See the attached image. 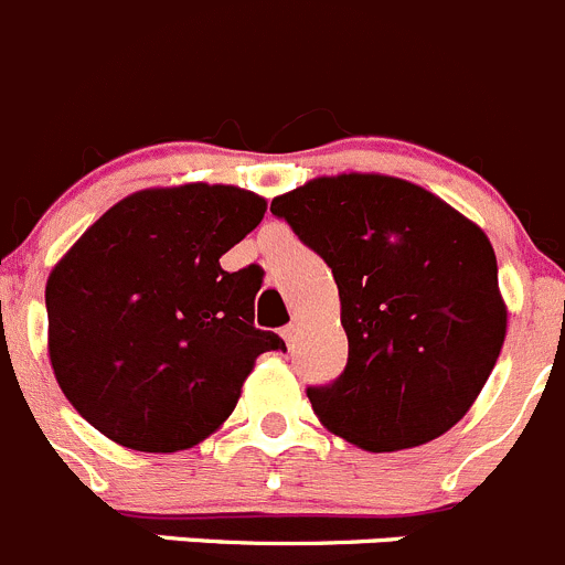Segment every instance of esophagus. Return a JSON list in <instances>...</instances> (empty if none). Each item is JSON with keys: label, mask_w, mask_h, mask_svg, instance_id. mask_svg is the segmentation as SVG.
Listing matches in <instances>:
<instances>
[{"label": "esophagus", "mask_w": 565, "mask_h": 565, "mask_svg": "<svg viewBox=\"0 0 565 565\" xmlns=\"http://www.w3.org/2000/svg\"><path fill=\"white\" fill-rule=\"evenodd\" d=\"M295 334H298V326H295V323L284 326V329H281V337H284V342H292V340H295Z\"/></svg>", "instance_id": "obj_1"}]
</instances>
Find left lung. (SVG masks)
<instances>
[{
    "label": "left lung",
    "instance_id": "obj_1",
    "mask_svg": "<svg viewBox=\"0 0 565 565\" xmlns=\"http://www.w3.org/2000/svg\"><path fill=\"white\" fill-rule=\"evenodd\" d=\"M270 211L323 256L340 289L348 365L307 390L320 424L365 451L449 431L508 334L484 231L418 183L376 172L315 178Z\"/></svg>",
    "mask_w": 565,
    "mask_h": 565
}]
</instances>
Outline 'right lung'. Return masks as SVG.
<instances>
[{
	"label": "right lung",
	"instance_id": "1",
	"mask_svg": "<svg viewBox=\"0 0 565 565\" xmlns=\"http://www.w3.org/2000/svg\"><path fill=\"white\" fill-rule=\"evenodd\" d=\"M265 211L225 183L141 189L52 267V371L94 429L136 451L192 449L234 413L256 356L287 351L253 326L262 273L220 267Z\"/></svg>",
	"mask_w": 565,
	"mask_h": 565
}]
</instances>
